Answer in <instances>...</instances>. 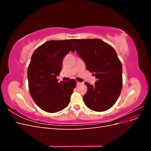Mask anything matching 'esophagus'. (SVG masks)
I'll list each match as a JSON object with an SVG mask.
<instances>
[{"label": "esophagus", "mask_w": 151, "mask_h": 151, "mask_svg": "<svg viewBox=\"0 0 151 151\" xmlns=\"http://www.w3.org/2000/svg\"><path fill=\"white\" fill-rule=\"evenodd\" d=\"M81 84V83H80V82H77V86L80 85Z\"/></svg>", "instance_id": "esophagus-1"}]
</instances>
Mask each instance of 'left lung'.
Returning <instances> with one entry per match:
<instances>
[{
  "instance_id": "obj_1",
  "label": "left lung",
  "mask_w": 151,
  "mask_h": 151,
  "mask_svg": "<svg viewBox=\"0 0 151 151\" xmlns=\"http://www.w3.org/2000/svg\"><path fill=\"white\" fill-rule=\"evenodd\" d=\"M76 52L86 63L87 70L97 81L85 83L88 91L83 96L87 107L101 112L111 108L121 93L122 65L114 48L99 39H72Z\"/></svg>"
}]
</instances>
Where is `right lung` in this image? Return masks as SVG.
Listing matches in <instances>:
<instances>
[{
  "label": "right lung",
  "mask_w": 151,
  "mask_h": 151,
  "mask_svg": "<svg viewBox=\"0 0 151 151\" xmlns=\"http://www.w3.org/2000/svg\"><path fill=\"white\" fill-rule=\"evenodd\" d=\"M75 49L70 40H50L36 48L28 68V87L33 101L43 111L56 113L69 104L76 81L58 83L62 60Z\"/></svg>",
  "instance_id": "obj_1"
}]
</instances>
